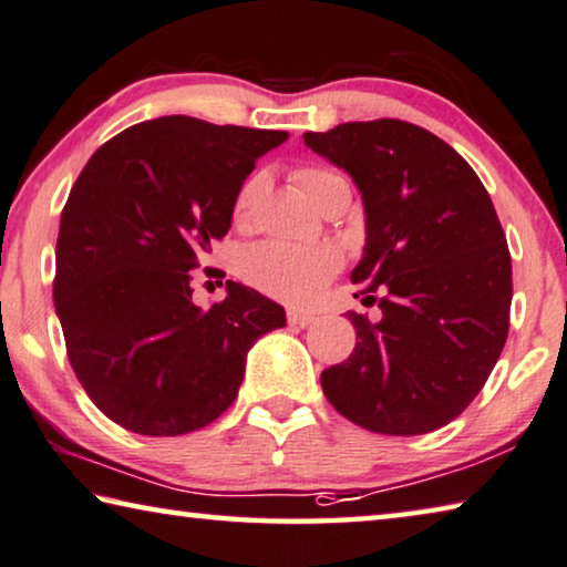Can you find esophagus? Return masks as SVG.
Segmentation results:
<instances>
[{
  "instance_id": "1",
  "label": "esophagus",
  "mask_w": 567,
  "mask_h": 567,
  "mask_svg": "<svg viewBox=\"0 0 567 567\" xmlns=\"http://www.w3.org/2000/svg\"><path fill=\"white\" fill-rule=\"evenodd\" d=\"M287 322H290V326L305 328V326H310V322H316V316H312V312H305V310H287Z\"/></svg>"
}]
</instances>
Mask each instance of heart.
<instances>
[{
  "mask_svg": "<svg viewBox=\"0 0 567 567\" xmlns=\"http://www.w3.org/2000/svg\"><path fill=\"white\" fill-rule=\"evenodd\" d=\"M295 178L310 202L320 206L330 194L348 188L346 178L336 171L322 166H302L295 171ZM259 178L239 188L235 199V221H247L251 204L257 199ZM350 192V188H348ZM338 249L328 245L302 247L287 245V241H265V245L251 247L241 259V275L267 295L285 302H312L322 292V287L330 282V277L340 269Z\"/></svg>",
  "mask_w": 567,
  "mask_h": 567,
  "instance_id": "1",
  "label": "heart"
}]
</instances>
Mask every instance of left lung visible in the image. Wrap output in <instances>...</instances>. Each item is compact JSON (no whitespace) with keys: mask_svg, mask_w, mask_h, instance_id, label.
Returning <instances> with one entry per match:
<instances>
[{"mask_svg":"<svg viewBox=\"0 0 567 567\" xmlns=\"http://www.w3.org/2000/svg\"><path fill=\"white\" fill-rule=\"evenodd\" d=\"M363 196L365 247L350 280L381 320L348 312L358 343L322 371L328 401L375 434L446 426L505 348L512 262L487 188L456 151L396 118L305 133Z\"/></svg>","mask_w":567,"mask_h":567,"instance_id":"8db88e82","label":"left lung"}]
</instances>
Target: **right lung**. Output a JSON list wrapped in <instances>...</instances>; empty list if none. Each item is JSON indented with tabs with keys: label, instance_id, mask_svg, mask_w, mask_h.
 I'll list each match as a JSON object with an SVG mask.
<instances>
[{
	"label": "right lung",
	"instance_id": "right-lung-1",
	"mask_svg": "<svg viewBox=\"0 0 567 567\" xmlns=\"http://www.w3.org/2000/svg\"><path fill=\"white\" fill-rule=\"evenodd\" d=\"M285 131L188 115L131 125L80 171L60 217L52 298L70 365L90 401L133 434L196 431L237 399L247 350L285 310L227 282L192 302V269L231 227L257 158Z\"/></svg>",
	"mask_w": 567,
	"mask_h": 567
}]
</instances>
